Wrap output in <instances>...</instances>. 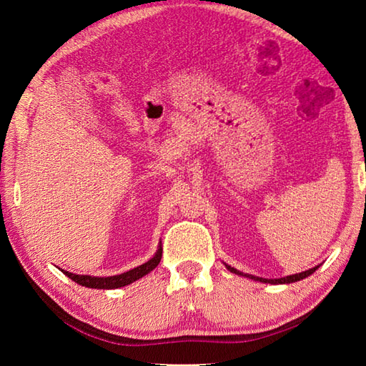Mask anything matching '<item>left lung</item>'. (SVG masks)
I'll list each match as a JSON object with an SVG mask.
<instances>
[{
  "label": "left lung",
  "instance_id": "left-lung-1",
  "mask_svg": "<svg viewBox=\"0 0 366 366\" xmlns=\"http://www.w3.org/2000/svg\"><path fill=\"white\" fill-rule=\"evenodd\" d=\"M224 266H226V268H227L229 271L234 272V274L249 277V280L258 281V282H264V284H290V282H297V281L305 280V277H308L310 274H313V272L318 269V266H315V268H312V269L297 272V274H290V276H284V277H276V280H266V277H258V276H253V274H247V272H242V271L235 269V268H232V266H229V264H226V263H224Z\"/></svg>",
  "mask_w": 366,
  "mask_h": 366
}]
</instances>
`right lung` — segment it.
Instances as JSON below:
<instances>
[{
    "label": "right lung",
    "instance_id": "obj_1",
    "mask_svg": "<svg viewBox=\"0 0 366 366\" xmlns=\"http://www.w3.org/2000/svg\"><path fill=\"white\" fill-rule=\"evenodd\" d=\"M161 253H163V249H161L159 245L157 253H154L148 262L137 266V268L121 272V274H116V276L102 277V276H89V274H74V272L64 271V269L61 271H63L67 277H71L74 282L80 284V286H85L90 289H117V287L129 286V284L135 282L137 280H140V277H144L145 274H148V272L157 268L161 259Z\"/></svg>",
    "mask_w": 366,
    "mask_h": 366
}]
</instances>
